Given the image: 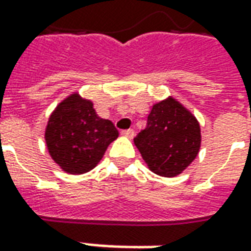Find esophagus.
<instances>
[{
	"mask_svg": "<svg viewBox=\"0 0 251 251\" xmlns=\"http://www.w3.org/2000/svg\"><path fill=\"white\" fill-rule=\"evenodd\" d=\"M122 134L127 138H133L134 137V130L133 129H127V130H122Z\"/></svg>",
	"mask_w": 251,
	"mask_h": 251,
	"instance_id": "1",
	"label": "esophagus"
}]
</instances>
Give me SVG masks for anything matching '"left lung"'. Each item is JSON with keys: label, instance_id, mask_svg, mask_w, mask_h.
Returning <instances> with one entry per match:
<instances>
[{"label": "left lung", "instance_id": "8db88e82", "mask_svg": "<svg viewBox=\"0 0 251 251\" xmlns=\"http://www.w3.org/2000/svg\"><path fill=\"white\" fill-rule=\"evenodd\" d=\"M200 142L198 120L172 97L153 104L147 127L134 138L148 168L164 177L181 174L198 156Z\"/></svg>", "mask_w": 251, "mask_h": 251}]
</instances>
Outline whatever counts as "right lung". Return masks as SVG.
I'll list each match as a JSON object with an SVG mask.
<instances>
[{"label": "right lung", "instance_id": "obj_1", "mask_svg": "<svg viewBox=\"0 0 251 251\" xmlns=\"http://www.w3.org/2000/svg\"><path fill=\"white\" fill-rule=\"evenodd\" d=\"M118 137L113 122L98 117L93 102L71 94L57 104L46 127V142L52 160L71 175L97 167L106 149Z\"/></svg>", "mask_w": 251, "mask_h": 251}]
</instances>
